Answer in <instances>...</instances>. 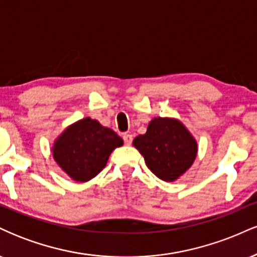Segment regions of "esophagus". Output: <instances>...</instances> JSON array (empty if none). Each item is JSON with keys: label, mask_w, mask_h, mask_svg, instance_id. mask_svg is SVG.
I'll return each instance as SVG.
<instances>
[{"label": "esophagus", "mask_w": 257, "mask_h": 257, "mask_svg": "<svg viewBox=\"0 0 257 257\" xmlns=\"http://www.w3.org/2000/svg\"><path fill=\"white\" fill-rule=\"evenodd\" d=\"M123 140H124L125 145H131L133 141V135L128 134V133H126V134H123Z\"/></svg>", "instance_id": "1"}]
</instances>
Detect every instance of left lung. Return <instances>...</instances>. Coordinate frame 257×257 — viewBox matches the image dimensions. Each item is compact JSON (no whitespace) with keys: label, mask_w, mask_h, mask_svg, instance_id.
Here are the masks:
<instances>
[{"label":"left lung","mask_w":257,"mask_h":257,"mask_svg":"<svg viewBox=\"0 0 257 257\" xmlns=\"http://www.w3.org/2000/svg\"><path fill=\"white\" fill-rule=\"evenodd\" d=\"M145 158L147 168L163 181H175L193 164L197 141L187 128L175 118L157 117L147 132L133 140Z\"/></svg>","instance_id":"8db88e82"}]
</instances>
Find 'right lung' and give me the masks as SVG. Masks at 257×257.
<instances>
[{"mask_svg":"<svg viewBox=\"0 0 257 257\" xmlns=\"http://www.w3.org/2000/svg\"><path fill=\"white\" fill-rule=\"evenodd\" d=\"M122 145V138L112 129L87 117L67 126L54 141L52 151L70 178L85 182L104 169L111 152Z\"/></svg>","mask_w":257,"mask_h":257,"instance_id":"add662e5","label":"right lung"}]
</instances>
